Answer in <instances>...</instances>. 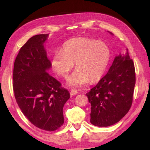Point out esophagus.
I'll return each mask as SVG.
<instances>
[{
  "mask_svg": "<svg viewBox=\"0 0 150 150\" xmlns=\"http://www.w3.org/2000/svg\"><path fill=\"white\" fill-rule=\"evenodd\" d=\"M77 93H78V91L77 90H74V89L71 90V92H70L71 96H74L75 95H77Z\"/></svg>",
  "mask_w": 150,
  "mask_h": 150,
  "instance_id": "1",
  "label": "esophagus"
}]
</instances>
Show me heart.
<instances>
[{
  "label": "heart",
  "mask_w": 150,
  "mask_h": 150,
  "mask_svg": "<svg viewBox=\"0 0 150 150\" xmlns=\"http://www.w3.org/2000/svg\"><path fill=\"white\" fill-rule=\"evenodd\" d=\"M110 59V51L102 42L87 38L69 40L62 51L54 53L52 59L53 69L60 77H67L75 62V69L67 80L71 87H81L100 79Z\"/></svg>",
  "instance_id": "obj_1"
}]
</instances>
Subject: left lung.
<instances>
[{
	"mask_svg": "<svg viewBox=\"0 0 150 150\" xmlns=\"http://www.w3.org/2000/svg\"><path fill=\"white\" fill-rule=\"evenodd\" d=\"M136 83L135 67L128 51L115 58L106 75L86 94L91 105V123L109 126L120 121L131 108Z\"/></svg>",
	"mask_w": 150,
	"mask_h": 150,
	"instance_id": "left-lung-1",
	"label": "left lung"
}]
</instances>
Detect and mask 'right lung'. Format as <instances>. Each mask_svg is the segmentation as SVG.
Here are the masks:
<instances>
[{
  "instance_id": "right-lung-1",
  "label": "right lung",
  "mask_w": 150,
  "mask_h": 150,
  "mask_svg": "<svg viewBox=\"0 0 150 150\" xmlns=\"http://www.w3.org/2000/svg\"><path fill=\"white\" fill-rule=\"evenodd\" d=\"M47 36L35 35L20 48L14 64L13 91L18 105L30 122L52 132L64 123L63 108L70 94L47 72L52 66L44 46Z\"/></svg>"
}]
</instances>
